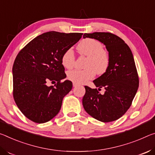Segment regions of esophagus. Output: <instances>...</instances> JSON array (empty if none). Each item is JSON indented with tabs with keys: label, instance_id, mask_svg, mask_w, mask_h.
Listing matches in <instances>:
<instances>
[{
	"label": "esophagus",
	"instance_id": "34e87169",
	"mask_svg": "<svg viewBox=\"0 0 155 155\" xmlns=\"http://www.w3.org/2000/svg\"><path fill=\"white\" fill-rule=\"evenodd\" d=\"M79 84H77V83H75V82H73V86L74 87H77V86H78Z\"/></svg>",
	"mask_w": 155,
	"mask_h": 155
}]
</instances>
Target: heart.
Wrapping results in <instances>:
<instances>
[{
	"label": "heart",
	"instance_id": "obj_1",
	"mask_svg": "<svg viewBox=\"0 0 155 155\" xmlns=\"http://www.w3.org/2000/svg\"><path fill=\"white\" fill-rule=\"evenodd\" d=\"M103 46L98 40L92 38L82 40L78 46V52L81 55H86L88 59L86 61L84 69H74L67 73L68 78L77 84H84L93 79L97 72L101 75L107 71L110 58L106 51L102 49ZM62 64L66 68L74 67L75 56L71 49L66 51L62 57Z\"/></svg>",
	"mask_w": 155,
	"mask_h": 155
}]
</instances>
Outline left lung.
I'll use <instances>...</instances> for the list:
<instances>
[{"instance_id": "left-lung-1", "label": "left lung", "mask_w": 155, "mask_h": 155, "mask_svg": "<svg viewBox=\"0 0 155 155\" xmlns=\"http://www.w3.org/2000/svg\"><path fill=\"white\" fill-rule=\"evenodd\" d=\"M103 43L108 51L110 63L106 71L93 80L96 87L104 88V94L97 88L85 86L82 99L88 115L102 122L113 121L122 117L131 106L139 87V78L130 48L117 35L105 32L84 34Z\"/></svg>"}]
</instances>
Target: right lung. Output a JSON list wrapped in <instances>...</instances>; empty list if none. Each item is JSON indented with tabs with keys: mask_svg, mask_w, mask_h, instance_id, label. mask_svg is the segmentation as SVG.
I'll use <instances>...</instances> for the list:
<instances>
[{
	"mask_svg": "<svg viewBox=\"0 0 155 155\" xmlns=\"http://www.w3.org/2000/svg\"><path fill=\"white\" fill-rule=\"evenodd\" d=\"M82 33L49 31L35 37L18 53L14 61V98L20 110L35 123L47 122L58 115L62 100L72 89L62 57L81 38ZM57 82L55 87L46 82Z\"/></svg>",
	"mask_w": 155,
	"mask_h": 155,
	"instance_id": "1",
	"label": "right lung"
}]
</instances>
